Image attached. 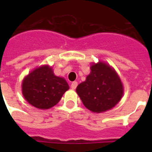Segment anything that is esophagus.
Returning a JSON list of instances; mask_svg holds the SVG:
<instances>
[{"label": "esophagus", "mask_w": 152, "mask_h": 152, "mask_svg": "<svg viewBox=\"0 0 152 152\" xmlns=\"http://www.w3.org/2000/svg\"><path fill=\"white\" fill-rule=\"evenodd\" d=\"M77 81H74V82L72 83L71 88H72V89L75 90V88H77Z\"/></svg>", "instance_id": "34e87169"}]
</instances>
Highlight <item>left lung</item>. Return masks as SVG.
I'll list each match as a JSON object with an SVG mask.
<instances>
[{
  "mask_svg": "<svg viewBox=\"0 0 152 152\" xmlns=\"http://www.w3.org/2000/svg\"><path fill=\"white\" fill-rule=\"evenodd\" d=\"M91 70L85 81L76 88L77 94L85 107L92 112L110 110L123 96L121 80L116 72L105 63L93 64Z\"/></svg>",
  "mask_w": 152,
  "mask_h": 152,
  "instance_id": "left-lung-1",
  "label": "left lung"
}]
</instances>
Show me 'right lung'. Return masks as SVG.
Instances as JSON below:
<instances>
[{"instance_id":"1","label":"right lung","mask_w":152,"mask_h":152,"mask_svg":"<svg viewBox=\"0 0 152 152\" xmlns=\"http://www.w3.org/2000/svg\"><path fill=\"white\" fill-rule=\"evenodd\" d=\"M69 89L66 80L57 77L48 65L36 68L24 78L22 91L26 101L39 109H49L56 105Z\"/></svg>"}]
</instances>
